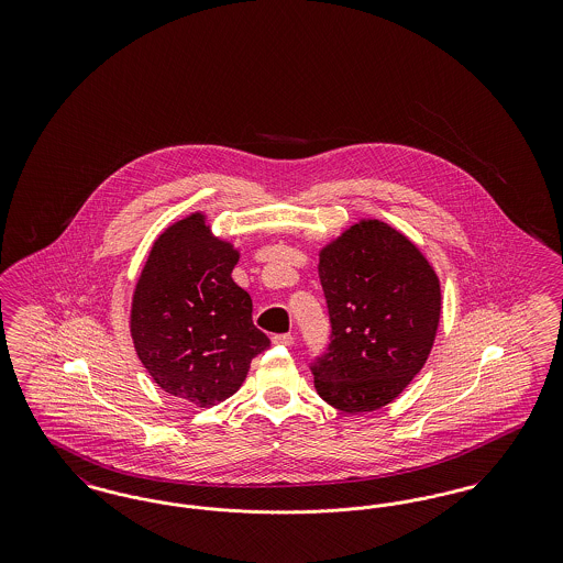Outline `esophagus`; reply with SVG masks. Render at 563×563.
Segmentation results:
<instances>
[{
    "instance_id": "1",
    "label": "esophagus",
    "mask_w": 563,
    "mask_h": 563,
    "mask_svg": "<svg viewBox=\"0 0 563 563\" xmlns=\"http://www.w3.org/2000/svg\"><path fill=\"white\" fill-rule=\"evenodd\" d=\"M272 342L276 346H291L294 344V335L291 333H276V335H272Z\"/></svg>"
}]
</instances>
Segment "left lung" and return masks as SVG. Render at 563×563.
<instances>
[{"label": "left lung", "mask_w": 563, "mask_h": 563, "mask_svg": "<svg viewBox=\"0 0 563 563\" xmlns=\"http://www.w3.org/2000/svg\"><path fill=\"white\" fill-rule=\"evenodd\" d=\"M331 342L310 363L335 409L361 413L397 399L424 367L441 319V287L420 249L384 221L354 223L319 262Z\"/></svg>", "instance_id": "1"}]
</instances>
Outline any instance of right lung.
<instances>
[{"label": "right lung", "instance_id": "obj_1", "mask_svg": "<svg viewBox=\"0 0 563 563\" xmlns=\"http://www.w3.org/2000/svg\"><path fill=\"white\" fill-rule=\"evenodd\" d=\"M239 251L214 239L205 214L166 228L139 276L131 310L134 350L164 393L211 407L241 388L268 349L251 295L232 280Z\"/></svg>", "mask_w": 563, "mask_h": 563}]
</instances>
